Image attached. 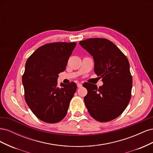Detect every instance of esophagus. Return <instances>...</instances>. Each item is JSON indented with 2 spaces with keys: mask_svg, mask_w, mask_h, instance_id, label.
I'll use <instances>...</instances> for the list:
<instances>
[{
  "mask_svg": "<svg viewBox=\"0 0 153 153\" xmlns=\"http://www.w3.org/2000/svg\"><path fill=\"white\" fill-rule=\"evenodd\" d=\"M82 84H80V83H78V84H77L78 88H80V87H82Z\"/></svg>",
  "mask_w": 153,
  "mask_h": 153,
  "instance_id": "34e87169",
  "label": "esophagus"
}]
</instances>
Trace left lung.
<instances>
[{"instance_id":"8db88e82","label":"left lung","mask_w":153,"mask_h":153,"mask_svg":"<svg viewBox=\"0 0 153 153\" xmlns=\"http://www.w3.org/2000/svg\"><path fill=\"white\" fill-rule=\"evenodd\" d=\"M79 43L93 57L94 72L103 82L99 88L94 84L85 85L88 112L98 121H112L124 112L131 99L133 80L128 60L107 39L90 38Z\"/></svg>"}]
</instances>
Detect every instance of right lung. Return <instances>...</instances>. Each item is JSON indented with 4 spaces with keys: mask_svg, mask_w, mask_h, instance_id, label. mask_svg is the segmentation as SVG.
<instances>
[{
    "mask_svg": "<svg viewBox=\"0 0 153 153\" xmlns=\"http://www.w3.org/2000/svg\"><path fill=\"white\" fill-rule=\"evenodd\" d=\"M76 43H48L27 59L22 76L25 100L39 119L47 123L62 120L76 90L75 82L57 87L59 73L65 70Z\"/></svg>",
    "mask_w": 153,
    "mask_h": 153,
    "instance_id": "1",
    "label": "right lung"
}]
</instances>
